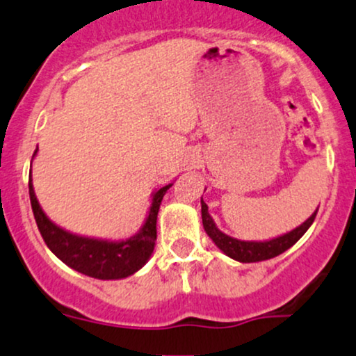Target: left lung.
<instances>
[{
  "instance_id": "left-lung-1",
  "label": "left lung",
  "mask_w": 356,
  "mask_h": 356,
  "mask_svg": "<svg viewBox=\"0 0 356 356\" xmlns=\"http://www.w3.org/2000/svg\"><path fill=\"white\" fill-rule=\"evenodd\" d=\"M318 211V208H316ZM316 211L308 218L305 223L296 227L291 232L285 233V235L271 238V240L266 241H243V240H236V238L225 235L221 229L215 225V221L208 213V207L207 203L203 202L202 198V220H203V228L207 232V235L211 238L213 243H215L218 248L223 252L227 257L233 258V260L241 261V263H254V261H263V260H270V258L278 257L283 252H286L288 248H291L296 241L302 238L307 229L312 227V223L315 221Z\"/></svg>"
}]
</instances>
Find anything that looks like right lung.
<instances>
[{
	"label": "right lung",
	"instance_id": "add662e5",
	"mask_svg": "<svg viewBox=\"0 0 356 356\" xmlns=\"http://www.w3.org/2000/svg\"><path fill=\"white\" fill-rule=\"evenodd\" d=\"M170 186L171 183L154 191L143 227L135 236L121 241L73 235L54 225L38 203L31 178H29V200H31L38 229H40L44 243L65 265L91 278L121 280L143 268L145 263L152 257L154 241H156L158 211H160L163 196L170 190Z\"/></svg>",
	"mask_w": 356,
	"mask_h": 356
}]
</instances>
